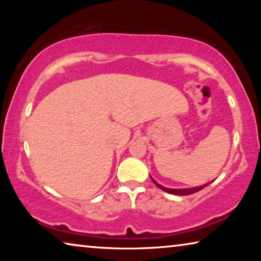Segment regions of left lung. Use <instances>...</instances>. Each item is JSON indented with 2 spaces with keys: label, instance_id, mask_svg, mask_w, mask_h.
I'll return each mask as SVG.
<instances>
[{
  "label": "left lung",
  "instance_id": "1",
  "mask_svg": "<svg viewBox=\"0 0 261 261\" xmlns=\"http://www.w3.org/2000/svg\"><path fill=\"white\" fill-rule=\"evenodd\" d=\"M152 180H153V183L155 184L159 189H161V190H163V191H166V192H168V193L178 194V196H188V194L196 193V192L200 191L201 189H204L205 187H207V185L210 184V183H207V184L201 185V187H197V188H192V189H168V188L162 187V185H160V184H158V183L155 182V180H154L153 178H152Z\"/></svg>",
  "mask_w": 261,
  "mask_h": 261
}]
</instances>
